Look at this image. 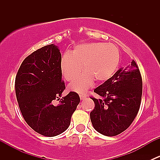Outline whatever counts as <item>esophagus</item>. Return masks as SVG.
Wrapping results in <instances>:
<instances>
[{"label": "esophagus", "instance_id": "1", "mask_svg": "<svg viewBox=\"0 0 160 160\" xmlns=\"http://www.w3.org/2000/svg\"><path fill=\"white\" fill-rule=\"evenodd\" d=\"M80 99H81V100H84L85 98H87V95L86 94H80Z\"/></svg>", "mask_w": 160, "mask_h": 160}]
</instances>
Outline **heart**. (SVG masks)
Masks as SVG:
<instances>
[{
    "label": "heart",
    "mask_w": 160,
    "mask_h": 160,
    "mask_svg": "<svg viewBox=\"0 0 160 160\" xmlns=\"http://www.w3.org/2000/svg\"><path fill=\"white\" fill-rule=\"evenodd\" d=\"M120 63L118 48L111 43L91 42L76 46L72 53H65L60 59V70L67 81H71L82 68L85 71L70 84V89L83 93L94 79L103 83L114 76Z\"/></svg>",
    "instance_id": "obj_1"
}]
</instances>
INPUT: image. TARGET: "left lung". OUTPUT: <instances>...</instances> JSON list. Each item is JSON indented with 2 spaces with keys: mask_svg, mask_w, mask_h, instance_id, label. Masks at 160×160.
I'll return each instance as SVG.
<instances>
[{
  "mask_svg": "<svg viewBox=\"0 0 160 160\" xmlns=\"http://www.w3.org/2000/svg\"><path fill=\"white\" fill-rule=\"evenodd\" d=\"M93 92L99 96L90 98L95 104L90 114L94 129L106 136H115L126 130L141 104L142 80L136 62L132 60L119 69Z\"/></svg>",
  "mask_w": 160,
  "mask_h": 160,
  "instance_id": "1",
  "label": "left lung"
}]
</instances>
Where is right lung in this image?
Wrapping results in <instances>:
<instances>
[{
	"mask_svg": "<svg viewBox=\"0 0 160 160\" xmlns=\"http://www.w3.org/2000/svg\"><path fill=\"white\" fill-rule=\"evenodd\" d=\"M61 58L58 46H43L24 59L16 75V98L22 116L32 129L44 136L65 132L80 101L72 91L59 98L66 88ZM56 99L60 100L57 106L53 104Z\"/></svg>",
	"mask_w": 160,
	"mask_h": 160,
	"instance_id": "obj_1",
	"label": "right lung"
}]
</instances>
